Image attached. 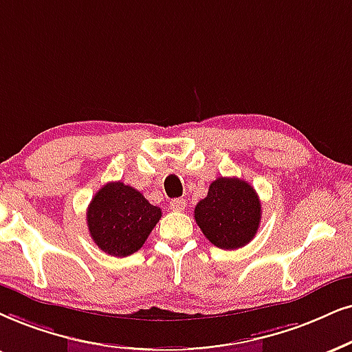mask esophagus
<instances>
[{
	"instance_id": "34e87169",
	"label": "esophagus",
	"mask_w": 352,
	"mask_h": 352,
	"mask_svg": "<svg viewBox=\"0 0 352 352\" xmlns=\"http://www.w3.org/2000/svg\"><path fill=\"white\" fill-rule=\"evenodd\" d=\"M168 208L172 209V211H184L186 208V201L184 198H177V199H172L170 204H168Z\"/></svg>"
}]
</instances>
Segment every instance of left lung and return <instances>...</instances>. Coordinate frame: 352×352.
Wrapping results in <instances>:
<instances>
[{"label":"left lung","mask_w":352,"mask_h":352,"mask_svg":"<svg viewBox=\"0 0 352 352\" xmlns=\"http://www.w3.org/2000/svg\"><path fill=\"white\" fill-rule=\"evenodd\" d=\"M195 221L212 245L235 250L255 237L261 221L256 191L237 177H219L195 208Z\"/></svg>","instance_id":"obj_1"}]
</instances>
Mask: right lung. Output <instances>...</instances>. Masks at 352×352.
<instances>
[{"label": "right lung", "mask_w": 352, "mask_h": 352, "mask_svg": "<svg viewBox=\"0 0 352 352\" xmlns=\"http://www.w3.org/2000/svg\"><path fill=\"white\" fill-rule=\"evenodd\" d=\"M161 208L122 182H110L97 191L87 208V228L102 252L128 256L140 250L161 219Z\"/></svg>", "instance_id": "right-lung-1"}]
</instances>
